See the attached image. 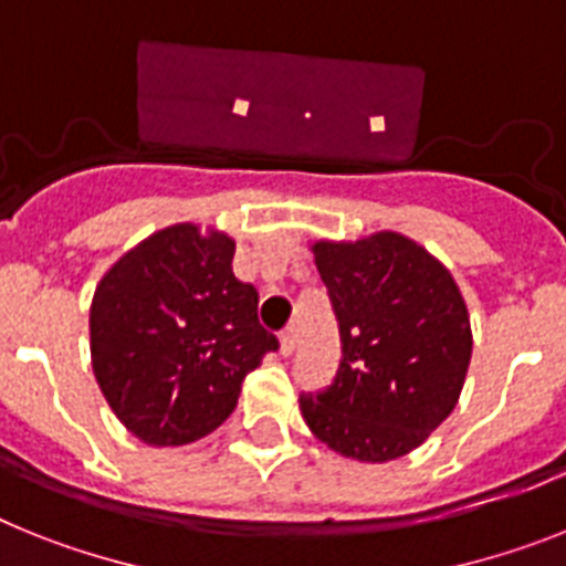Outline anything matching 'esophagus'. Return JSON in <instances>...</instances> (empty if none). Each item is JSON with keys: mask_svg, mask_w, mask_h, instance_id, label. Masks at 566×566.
I'll return each instance as SVG.
<instances>
[{"mask_svg": "<svg viewBox=\"0 0 566 566\" xmlns=\"http://www.w3.org/2000/svg\"><path fill=\"white\" fill-rule=\"evenodd\" d=\"M282 354L284 356H291L293 350H296V342H298V334H296V327H287V331H282Z\"/></svg>", "mask_w": 566, "mask_h": 566, "instance_id": "34e87169", "label": "esophagus"}]
</instances>
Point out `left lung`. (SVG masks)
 I'll use <instances>...</instances> for the list:
<instances>
[{"label": "left lung", "instance_id": "8db88e82", "mask_svg": "<svg viewBox=\"0 0 566 566\" xmlns=\"http://www.w3.org/2000/svg\"><path fill=\"white\" fill-rule=\"evenodd\" d=\"M342 334L334 386L298 397L316 440L359 463L415 452L452 415L472 325L443 261L402 232L311 241Z\"/></svg>", "mask_w": 566, "mask_h": 566}]
</instances>
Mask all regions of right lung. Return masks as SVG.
Instances as JSON below:
<instances>
[{
  "mask_svg": "<svg viewBox=\"0 0 566 566\" xmlns=\"http://www.w3.org/2000/svg\"><path fill=\"white\" fill-rule=\"evenodd\" d=\"M235 239L192 221L164 227L114 261L88 311L92 368L117 420L146 446L216 431L241 382L279 339L259 293L232 273Z\"/></svg>",
  "mask_w": 566,
  "mask_h": 566,
  "instance_id": "obj_1",
  "label": "right lung"
}]
</instances>
